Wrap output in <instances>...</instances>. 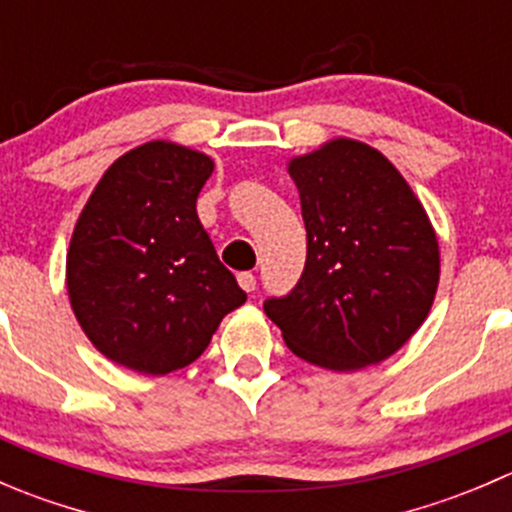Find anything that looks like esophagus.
<instances>
[{
	"label": "esophagus",
	"mask_w": 512,
	"mask_h": 512,
	"mask_svg": "<svg viewBox=\"0 0 512 512\" xmlns=\"http://www.w3.org/2000/svg\"><path fill=\"white\" fill-rule=\"evenodd\" d=\"M237 282H240V287L245 289V292H255L257 287V277L252 275V272H240V275H237Z\"/></svg>",
	"instance_id": "esophagus-1"
}]
</instances>
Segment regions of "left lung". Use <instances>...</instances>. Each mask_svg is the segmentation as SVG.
<instances>
[{"instance_id":"1","label":"left lung","mask_w":512,"mask_h":512,"mask_svg":"<svg viewBox=\"0 0 512 512\" xmlns=\"http://www.w3.org/2000/svg\"><path fill=\"white\" fill-rule=\"evenodd\" d=\"M307 227L304 272L265 299L299 359L332 371L384 361L426 319L438 287V240L399 170L366 143L337 138L292 158Z\"/></svg>"}]
</instances>
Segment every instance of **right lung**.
Instances as JSON below:
<instances>
[{"label":"right lung","instance_id":"right-lung-1","mask_svg":"<svg viewBox=\"0 0 512 512\" xmlns=\"http://www.w3.org/2000/svg\"><path fill=\"white\" fill-rule=\"evenodd\" d=\"M213 160L153 141L98 180L71 237L66 287L91 344L160 376L193 364L247 299L198 218Z\"/></svg>","mask_w":512,"mask_h":512}]
</instances>
